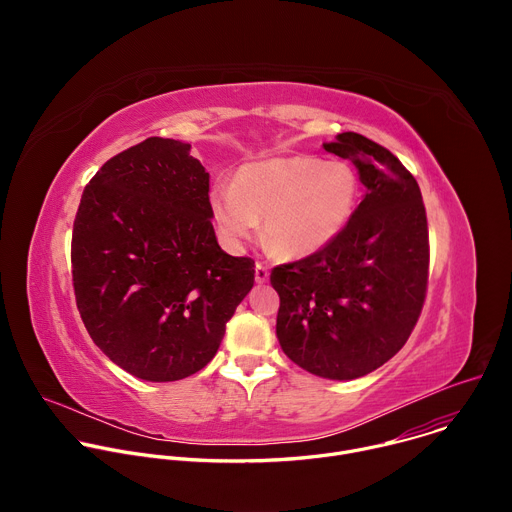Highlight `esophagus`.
<instances>
[{
    "label": "esophagus",
    "instance_id": "obj_1",
    "mask_svg": "<svg viewBox=\"0 0 512 512\" xmlns=\"http://www.w3.org/2000/svg\"><path fill=\"white\" fill-rule=\"evenodd\" d=\"M269 279V269L265 263H257L255 265V281L257 283H265Z\"/></svg>",
    "mask_w": 512,
    "mask_h": 512
}]
</instances>
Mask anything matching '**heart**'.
<instances>
[{
    "mask_svg": "<svg viewBox=\"0 0 512 512\" xmlns=\"http://www.w3.org/2000/svg\"><path fill=\"white\" fill-rule=\"evenodd\" d=\"M360 192L350 164L316 156H283L243 166L233 184L210 188V212L223 241L237 249L263 218L267 243L285 257H306L348 225Z\"/></svg>",
    "mask_w": 512,
    "mask_h": 512,
    "instance_id": "obj_1",
    "label": "heart"
}]
</instances>
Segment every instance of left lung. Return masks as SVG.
Here are the masks:
<instances>
[{
  "label": "left lung",
  "instance_id": "obj_1",
  "mask_svg": "<svg viewBox=\"0 0 512 512\" xmlns=\"http://www.w3.org/2000/svg\"><path fill=\"white\" fill-rule=\"evenodd\" d=\"M324 150L352 160L367 188L324 249L271 271L277 340L304 371L350 381L407 342L425 302L429 241L421 190L383 145L354 131Z\"/></svg>",
  "mask_w": 512,
  "mask_h": 512
}]
</instances>
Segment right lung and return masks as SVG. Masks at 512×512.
<instances>
[{"instance_id": "1", "label": "right lung", "mask_w": 512, "mask_h": 512, "mask_svg": "<svg viewBox=\"0 0 512 512\" xmlns=\"http://www.w3.org/2000/svg\"><path fill=\"white\" fill-rule=\"evenodd\" d=\"M208 172L190 143L148 137L87 184L72 227V285L93 342L129 375L168 383L212 360L255 283L218 247Z\"/></svg>"}]
</instances>
